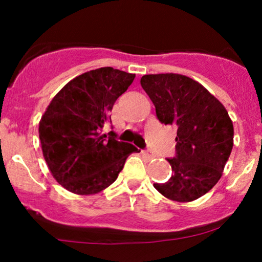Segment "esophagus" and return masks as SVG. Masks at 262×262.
<instances>
[{
	"label": "esophagus",
	"instance_id": "34e87169",
	"mask_svg": "<svg viewBox=\"0 0 262 262\" xmlns=\"http://www.w3.org/2000/svg\"><path fill=\"white\" fill-rule=\"evenodd\" d=\"M142 154H143V156H146L147 158H149V159L154 158V154L150 153V151H148V150H142Z\"/></svg>",
	"mask_w": 262,
	"mask_h": 262
}]
</instances>
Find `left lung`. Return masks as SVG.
I'll list each match as a JSON object with an SVG mask.
<instances>
[{
	"label": "left lung",
	"instance_id": "1",
	"mask_svg": "<svg viewBox=\"0 0 262 262\" xmlns=\"http://www.w3.org/2000/svg\"><path fill=\"white\" fill-rule=\"evenodd\" d=\"M141 86L156 106L158 120L177 127L176 154L167 159L172 175L154 187L176 202L200 198L221 179L233 147L227 111L204 86L180 74L144 75Z\"/></svg>",
	"mask_w": 262,
	"mask_h": 262
}]
</instances>
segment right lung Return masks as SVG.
Here are the masks:
<instances>
[{"label": "right lung", "instance_id": "obj_1", "mask_svg": "<svg viewBox=\"0 0 262 262\" xmlns=\"http://www.w3.org/2000/svg\"><path fill=\"white\" fill-rule=\"evenodd\" d=\"M135 74L99 68L76 76L54 96L38 125L42 153L59 185L75 194L101 192L118 179L127 157L138 151L111 131L109 112Z\"/></svg>", "mask_w": 262, "mask_h": 262}]
</instances>
